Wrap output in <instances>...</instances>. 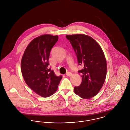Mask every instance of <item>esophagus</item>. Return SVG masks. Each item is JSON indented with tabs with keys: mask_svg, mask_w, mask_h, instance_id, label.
Returning <instances> with one entry per match:
<instances>
[{
	"mask_svg": "<svg viewBox=\"0 0 130 130\" xmlns=\"http://www.w3.org/2000/svg\"><path fill=\"white\" fill-rule=\"evenodd\" d=\"M72 75V73L71 72H67V73H66V75H67V76H71V75Z\"/></svg>",
	"mask_w": 130,
	"mask_h": 130,
	"instance_id": "esophagus-1",
	"label": "esophagus"
}]
</instances>
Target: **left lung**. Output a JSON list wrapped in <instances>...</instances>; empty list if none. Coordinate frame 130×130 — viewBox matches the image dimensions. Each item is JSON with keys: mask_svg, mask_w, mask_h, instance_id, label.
Instances as JSON below:
<instances>
[{"mask_svg": "<svg viewBox=\"0 0 130 130\" xmlns=\"http://www.w3.org/2000/svg\"><path fill=\"white\" fill-rule=\"evenodd\" d=\"M77 56L78 65L83 68L82 82L74 87V92L84 99L95 96L101 89L107 74V63L103 50L92 37L84 34L66 35Z\"/></svg>", "mask_w": 130, "mask_h": 130, "instance_id": "1", "label": "left lung"}]
</instances>
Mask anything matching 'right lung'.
I'll list each match as a JSON object with an SVG mask.
<instances>
[{
    "label": "right lung",
    "mask_w": 130,
    "mask_h": 130,
    "mask_svg": "<svg viewBox=\"0 0 130 130\" xmlns=\"http://www.w3.org/2000/svg\"><path fill=\"white\" fill-rule=\"evenodd\" d=\"M57 36L43 35L34 38L26 48L21 62V72L27 85L43 98L57 90L62 76H57L48 67L51 50L58 40Z\"/></svg>",
    "instance_id": "obj_1"
}]
</instances>
